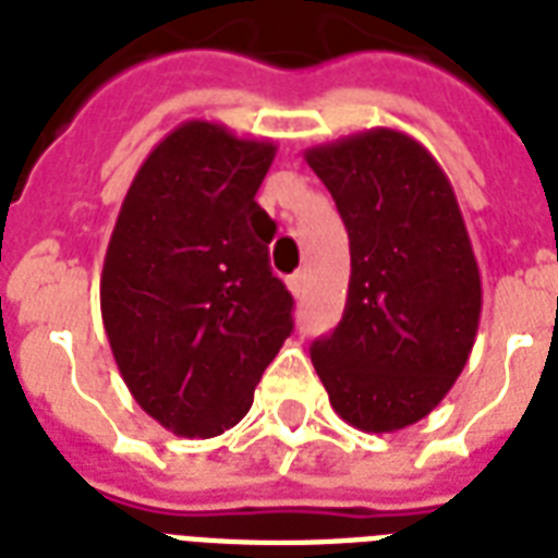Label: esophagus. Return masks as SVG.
I'll use <instances>...</instances> for the list:
<instances>
[{
    "label": "esophagus",
    "instance_id": "1",
    "mask_svg": "<svg viewBox=\"0 0 558 558\" xmlns=\"http://www.w3.org/2000/svg\"><path fill=\"white\" fill-rule=\"evenodd\" d=\"M304 283H306L304 271H295V275L289 278V289H292V295H304Z\"/></svg>",
    "mask_w": 558,
    "mask_h": 558
}]
</instances>
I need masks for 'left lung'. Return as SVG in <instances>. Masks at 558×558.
Listing matches in <instances>:
<instances>
[{"label": "left lung", "mask_w": 558, "mask_h": 558, "mask_svg": "<svg viewBox=\"0 0 558 558\" xmlns=\"http://www.w3.org/2000/svg\"><path fill=\"white\" fill-rule=\"evenodd\" d=\"M350 236L339 327L313 344L332 411L362 432L414 425L466 367L481 271L458 196L432 153L376 126L304 153Z\"/></svg>", "instance_id": "8db88e82"}]
</instances>
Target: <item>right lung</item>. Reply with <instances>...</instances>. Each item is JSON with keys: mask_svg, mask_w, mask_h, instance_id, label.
Listing matches in <instances>:
<instances>
[{"mask_svg": "<svg viewBox=\"0 0 558 558\" xmlns=\"http://www.w3.org/2000/svg\"><path fill=\"white\" fill-rule=\"evenodd\" d=\"M278 147L193 118L135 173L100 271V315L133 399L179 437L248 414L292 332L269 269L275 222L254 202Z\"/></svg>", "mask_w": 558, "mask_h": 558, "instance_id": "obj_1", "label": "right lung"}]
</instances>
